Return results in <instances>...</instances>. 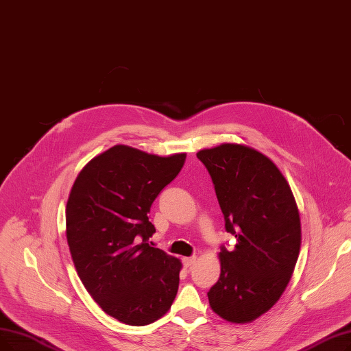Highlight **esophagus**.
<instances>
[{
	"label": "esophagus",
	"instance_id": "obj_1",
	"mask_svg": "<svg viewBox=\"0 0 351 351\" xmlns=\"http://www.w3.org/2000/svg\"><path fill=\"white\" fill-rule=\"evenodd\" d=\"M196 261H197V256H186V258H184V265H185L186 268H189V267H192Z\"/></svg>",
	"mask_w": 351,
	"mask_h": 351
}]
</instances>
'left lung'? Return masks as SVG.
<instances>
[{"label":"left lung","instance_id":"left-lung-1","mask_svg":"<svg viewBox=\"0 0 351 351\" xmlns=\"http://www.w3.org/2000/svg\"><path fill=\"white\" fill-rule=\"evenodd\" d=\"M212 178L234 250L218 254L221 276L208 300L232 324H248L272 308L291 280L301 221L278 166L248 145L222 143L196 154Z\"/></svg>","mask_w":351,"mask_h":351}]
</instances>
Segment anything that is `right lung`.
Instances as JSON below:
<instances>
[{
  "mask_svg": "<svg viewBox=\"0 0 351 351\" xmlns=\"http://www.w3.org/2000/svg\"><path fill=\"white\" fill-rule=\"evenodd\" d=\"M186 154L159 156L114 145L75 178L66 237L75 271L101 310L129 326L156 322L179 287V258L150 247L147 213L184 167Z\"/></svg>",
  "mask_w": 351,
  "mask_h": 351,
  "instance_id": "1",
  "label": "right lung"
}]
</instances>
